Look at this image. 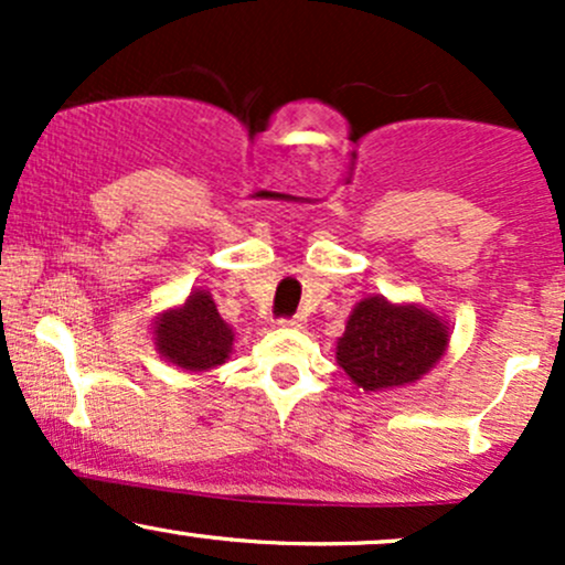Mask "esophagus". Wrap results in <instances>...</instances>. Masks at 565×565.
Masks as SVG:
<instances>
[{"mask_svg": "<svg viewBox=\"0 0 565 565\" xmlns=\"http://www.w3.org/2000/svg\"><path fill=\"white\" fill-rule=\"evenodd\" d=\"M305 323V316L297 313V316H289V319H278V327H291V329H302Z\"/></svg>", "mask_w": 565, "mask_h": 565, "instance_id": "34e87169", "label": "esophagus"}]
</instances>
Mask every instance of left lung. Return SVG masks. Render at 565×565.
Returning <instances> with one entry per match:
<instances>
[{
	"label": "left lung",
	"instance_id": "1",
	"mask_svg": "<svg viewBox=\"0 0 565 565\" xmlns=\"http://www.w3.org/2000/svg\"><path fill=\"white\" fill-rule=\"evenodd\" d=\"M449 345L438 316L414 305L366 297L337 340V361L364 391H385L419 380Z\"/></svg>",
	"mask_w": 565,
	"mask_h": 565
}]
</instances>
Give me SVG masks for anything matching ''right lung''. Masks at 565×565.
<instances>
[{
  "mask_svg": "<svg viewBox=\"0 0 565 565\" xmlns=\"http://www.w3.org/2000/svg\"><path fill=\"white\" fill-rule=\"evenodd\" d=\"M157 348L172 364L204 372L225 364L231 355L233 332L220 319L210 291H193L180 310L164 313L157 323Z\"/></svg>",
  "mask_w": 565,
  "mask_h": 565,
  "instance_id": "right-lung-1",
  "label": "right lung"
}]
</instances>
